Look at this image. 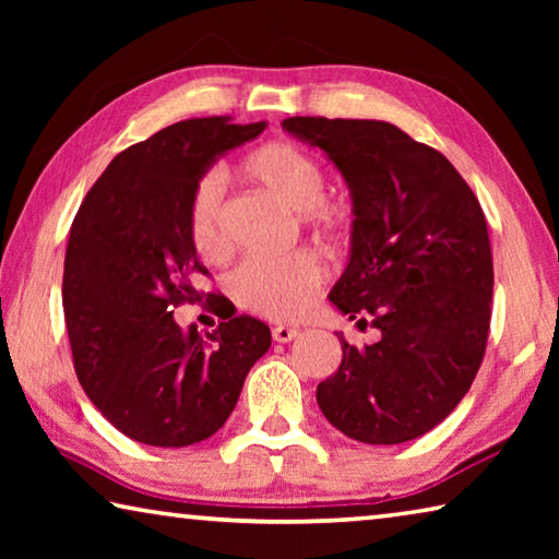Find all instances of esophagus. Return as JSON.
Returning <instances> with one entry per match:
<instances>
[{"mask_svg": "<svg viewBox=\"0 0 559 559\" xmlns=\"http://www.w3.org/2000/svg\"><path fill=\"white\" fill-rule=\"evenodd\" d=\"M271 335H273V340H276V343H290V340H296L300 335V330L288 328V325H276V328H273Z\"/></svg>", "mask_w": 559, "mask_h": 559, "instance_id": "obj_1", "label": "esophagus"}]
</instances>
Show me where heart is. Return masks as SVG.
Instances as JSON below:
<instances>
[{
    "instance_id": "obj_1",
    "label": "heart",
    "mask_w": 559,
    "mask_h": 559,
    "mask_svg": "<svg viewBox=\"0 0 559 559\" xmlns=\"http://www.w3.org/2000/svg\"><path fill=\"white\" fill-rule=\"evenodd\" d=\"M241 179L278 200L320 234H335L347 222L343 202L323 194L325 175L313 155L290 143H266L246 155L236 167ZM189 241L206 261H219L229 251L222 187L204 177L194 187L187 212ZM323 281L316 253L293 251L283 259H249L231 273L229 293L243 310L273 320L298 318L313 302Z\"/></svg>"
}]
</instances>
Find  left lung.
<instances>
[{
	"mask_svg": "<svg viewBox=\"0 0 559 559\" xmlns=\"http://www.w3.org/2000/svg\"><path fill=\"white\" fill-rule=\"evenodd\" d=\"M320 147L353 200L349 257L330 290L337 313L380 330L343 345L318 406L362 443L412 441L456 409L486 353L493 257L476 194L447 157L392 122L286 118Z\"/></svg>",
	"mask_w": 559,
	"mask_h": 559,
	"instance_id": "8db88e82",
	"label": "left lung"
}]
</instances>
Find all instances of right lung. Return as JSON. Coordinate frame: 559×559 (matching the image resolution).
<instances>
[{
    "instance_id": "1",
    "label": "right lung",
    "mask_w": 559,
    "mask_h": 559,
    "mask_svg": "<svg viewBox=\"0 0 559 559\" xmlns=\"http://www.w3.org/2000/svg\"><path fill=\"white\" fill-rule=\"evenodd\" d=\"M266 120L194 118L122 150L75 214L63 261V316L75 374L126 437L182 449L224 427L271 330L239 316L214 333L182 330L173 308L206 269L189 241L194 187Z\"/></svg>"
}]
</instances>
